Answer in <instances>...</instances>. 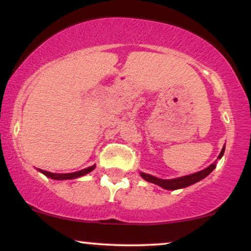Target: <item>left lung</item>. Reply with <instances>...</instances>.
Instances as JSON below:
<instances>
[{
  "label": "left lung",
  "instance_id": "obj_1",
  "mask_svg": "<svg viewBox=\"0 0 251 251\" xmlns=\"http://www.w3.org/2000/svg\"><path fill=\"white\" fill-rule=\"evenodd\" d=\"M224 152H225V146H224L223 150H221L220 154L218 155V159H221V157L224 155ZM214 168H216V162H213L212 165H210L209 167L203 169V171L197 172V173L185 175V176H181L176 178H171V180H162V178H158L155 176H152V175L150 174L142 173V172H141V176L144 178L145 181L157 184L159 187L164 188V189L176 190V189H182V188H185V187H189V185L203 180V178L206 177Z\"/></svg>",
  "mask_w": 251,
  "mask_h": 251
}]
</instances>
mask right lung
Here are the masks:
<instances>
[{"label":"right lung","instance_id":"add662e5","mask_svg":"<svg viewBox=\"0 0 251 251\" xmlns=\"http://www.w3.org/2000/svg\"><path fill=\"white\" fill-rule=\"evenodd\" d=\"M96 168V165L91 166V167L84 168L82 171H78V172H74V173H66V174H58V173H50V172L47 171H42V169H39V172H41L42 174L46 175L47 177L54 178V180H73V178H77L83 176L90 172H92L93 169Z\"/></svg>","mask_w":251,"mask_h":251}]
</instances>
